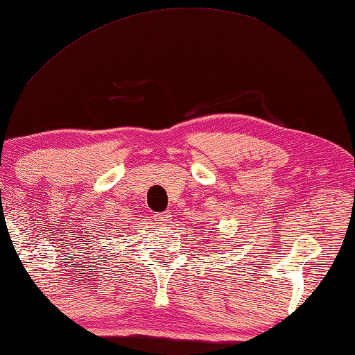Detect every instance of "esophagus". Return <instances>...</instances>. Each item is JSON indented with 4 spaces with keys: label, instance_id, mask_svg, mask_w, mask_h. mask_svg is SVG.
Listing matches in <instances>:
<instances>
[{
    "label": "esophagus",
    "instance_id": "esophagus-1",
    "mask_svg": "<svg viewBox=\"0 0 355 355\" xmlns=\"http://www.w3.org/2000/svg\"><path fill=\"white\" fill-rule=\"evenodd\" d=\"M154 219L159 222V223H166L168 220H171V214L170 212H157V214L154 216Z\"/></svg>",
    "mask_w": 355,
    "mask_h": 355
}]
</instances>
